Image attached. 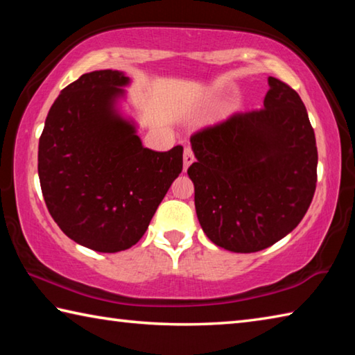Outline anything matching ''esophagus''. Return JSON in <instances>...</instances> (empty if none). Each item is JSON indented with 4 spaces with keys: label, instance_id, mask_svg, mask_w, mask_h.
Returning <instances> with one entry per match:
<instances>
[{
    "label": "esophagus",
    "instance_id": "34e87169",
    "mask_svg": "<svg viewBox=\"0 0 355 355\" xmlns=\"http://www.w3.org/2000/svg\"><path fill=\"white\" fill-rule=\"evenodd\" d=\"M194 163V152H192L191 147H184L183 152V169L186 171L188 167Z\"/></svg>",
    "mask_w": 355,
    "mask_h": 355
}]
</instances>
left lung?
Masks as SVG:
<instances>
[{"mask_svg": "<svg viewBox=\"0 0 355 355\" xmlns=\"http://www.w3.org/2000/svg\"><path fill=\"white\" fill-rule=\"evenodd\" d=\"M261 110L196 131L188 169L196 213L222 249L250 254L293 232L316 189L315 131L299 94L269 76Z\"/></svg>", "mask_w": 355, "mask_h": 355, "instance_id": "obj_1", "label": "left lung"}]
</instances>
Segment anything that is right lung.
<instances>
[{
    "mask_svg": "<svg viewBox=\"0 0 355 355\" xmlns=\"http://www.w3.org/2000/svg\"><path fill=\"white\" fill-rule=\"evenodd\" d=\"M130 80L84 73L64 87L39 139V180L48 211L75 243L97 252L130 249L183 169V147H142L116 110Z\"/></svg>",
    "mask_w": 355,
    "mask_h": 355,
    "instance_id": "1",
    "label": "right lung"
}]
</instances>
